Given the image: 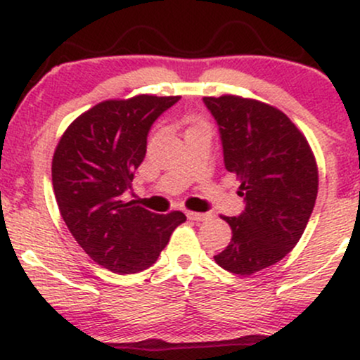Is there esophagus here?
I'll use <instances>...</instances> for the list:
<instances>
[{"instance_id":"34e87169","label":"esophagus","mask_w":360,"mask_h":360,"mask_svg":"<svg viewBox=\"0 0 360 360\" xmlns=\"http://www.w3.org/2000/svg\"><path fill=\"white\" fill-rule=\"evenodd\" d=\"M210 216V213H194V211H188V218L193 219V221H205Z\"/></svg>"}]
</instances>
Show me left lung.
<instances>
[{"instance_id": "obj_1", "label": "left lung", "mask_w": 360, "mask_h": 360, "mask_svg": "<svg viewBox=\"0 0 360 360\" xmlns=\"http://www.w3.org/2000/svg\"><path fill=\"white\" fill-rule=\"evenodd\" d=\"M202 101L218 124L224 167L245 198L240 216H221L233 236L214 259L235 275L257 274L304 235L317 199V162L304 134L276 107L238 95Z\"/></svg>"}]
</instances>
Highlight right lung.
Instances as JSON below:
<instances>
[{"label": "right lung", "mask_w": 360, "mask_h": 360, "mask_svg": "<svg viewBox=\"0 0 360 360\" xmlns=\"http://www.w3.org/2000/svg\"><path fill=\"white\" fill-rule=\"evenodd\" d=\"M179 98L136 95L97 103L68 125L55 149L60 214L85 253L114 274L149 268L186 221L181 211L155 214L122 201L146 158L150 125Z\"/></svg>", "instance_id": "obj_1"}]
</instances>
